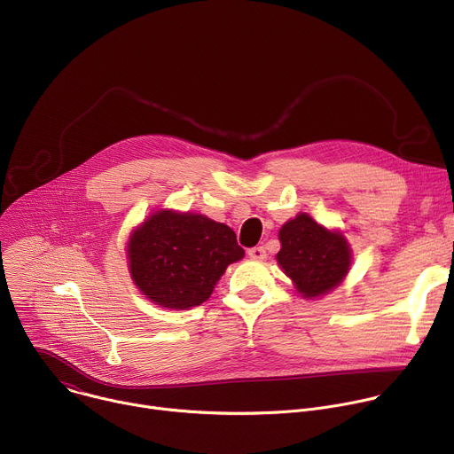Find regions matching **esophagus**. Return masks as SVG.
Segmentation results:
<instances>
[{"label":"esophagus","mask_w":454,"mask_h":454,"mask_svg":"<svg viewBox=\"0 0 454 454\" xmlns=\"http://www.w3.org/2000/svg\"><path fill=\"white\" fill-rule=\"evenodd\" d=\"M247 254L253 258V261H264V258H266V249L262 246H256V247L247 249Z\"/></svg>","instance_id":"1"}]
</instances>
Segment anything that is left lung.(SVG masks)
I'll list each match as a JSON object with an SVG mask.
<instances>
[{
    "mask_svg": "<svg viewBox=\"0 0 454 454\" xmlns=\"http://www.w3.org/2000/svg\"><path fill=\"white\" fill-rule=\"evenodd\" d=\"M278 239L277 262L305 300L329 294L350 271L352 249L345 235L317 224L309 214L289 219Z\"/></svg>",
    "mask_w": 454,
    "mask_h": 454,
    "instance_id": "obj_1",
    "label": "left lung"
}]
</instances>
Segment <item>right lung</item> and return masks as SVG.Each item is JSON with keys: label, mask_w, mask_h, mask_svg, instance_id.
Returning <instances> with one entry per match:
<instances>
[{"label": "right lung", "mask_w": 454, "mask_h": 454, "mask_svg": "<svg viewBox=\"0 0 454 454\" xmlns=\"http://www.w3.org/2000/svg\"><path fill=\"white\" fill-rule=\"evenodd\" d=\"M125 251L140 293L174 310L207 301L226 268L244 258L235 231L224 223L167 208L131 231Z\"/></svg>", "instance_id": "obj_1"}]
</instances>
